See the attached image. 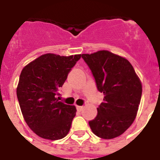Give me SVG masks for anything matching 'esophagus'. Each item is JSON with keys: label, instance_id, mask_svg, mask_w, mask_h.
<instances>
[{"label": "esophagus", "instance_id": "obj_1", "mask_svg": "<svg viewBox=\"0 0 160 160\" xmlns=\"http://www.w3.org/2000/svg\"><path fill=\"white\" fill-rule=\"evenodd\" d=\"M77 109H78V111L81 112L82 110L83 109V106H77Z\"/></svg>", "mask_w": 160, "mask_h": 160}]
</instances>
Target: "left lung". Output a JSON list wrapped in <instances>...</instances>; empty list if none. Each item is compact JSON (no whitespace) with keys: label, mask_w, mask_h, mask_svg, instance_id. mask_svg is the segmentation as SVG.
<instances>
[{"label":"left lung","mask_w":160,"mask_h":160,"mask_svg":"<svg viewBox=\"0 0 160 160\" xmlns=\"http://www.w3.org/2000/svg\"><path fill=\"white\" fill-rule=\"evenodd\" d=\"M82 58L104 95L98 116L89 121L90 128L105 140L120 136L135 121L142 95L141 82L128 60L109 51L83 53Z\"/></svg>","instance_id":"8db88e82"}]
</instances>
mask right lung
Returning <instances> with one entry per match:
<instances>
[{"instance_id":"add662e5","label":"right lung","mask_w":160,"mask_h":160,"mask_svg":"<svg viewBox=\"0 0 160 160\" xmlns=\"http://www.w3.org/2000/svg\"><path fill=\"white\" fill-rule=\"evenodd\" d=\"M80 58L46 53L21 71L16 88L19 104L25 122L39 137L60 140L69 131L76 107L59 102L57 96Z\"/></svg>"}]
</instances>
